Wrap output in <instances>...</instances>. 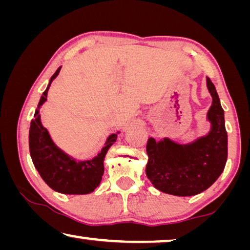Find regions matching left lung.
<instances>
[{
  "mask_svg": "<svg viewBox=\"0 0 250 250\" xmlns=\"http://www.w3.org/2000/svg\"><path fill=\"white\" fill-rule=\"evenodd\" d=\"M212 98L207 120L210 130L189 144H178L169 138L146 142L148 164L146 173L153 187L169 195L188 197L205 191L224 171L227 161V131L224 110L215 85L207 78Z\"/></svg>",
  "mask_w": 250,
  "mask_h": 250,
  "instance_id": "8db88e82",
  "label": "left lung"
}]
</instances>
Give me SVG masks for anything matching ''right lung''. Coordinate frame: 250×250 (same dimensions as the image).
<instances>
[{
  "instance_id": "add662e5",
  "label": "right lung",
  "mask_w": 250,
  "mask_h": 250,
  "mask_svg": "<svg viewBox=\"0 0 250 250\" xmlns=\"http://www.w3.org/2000/svg\"><path fill=\"white\" fill-rule=\"evenodd\" d=\"M60 70L61 66L51 77L31 121L30 154L35 169L51 189L64 195H86L100 185L104 172V157L110 146L117 141L119 132L110 134L101 151L90 160L77 161L54 144L47 129L42 125L40 108L46 101L47 91Z\"/></svg>"
}]
</instances>
